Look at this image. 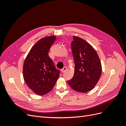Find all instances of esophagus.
I'll return each mask as SVG.
<instances>
[{
	"instance_id": "1",
	"label": "esophagus",
	"mask_w": 126,
	"mask_h": 126,
	"mask_svg": "<svg viewBox=\"0 0 126 126\" xmlns=\"http://www.w3.org/2000/svg\"><path fill=\"white\" fill-rule=\"evenodd\" d=\"M66 70H67V67H63V69L62 70V72H64Z\"/></svg>"
}]
</instances>
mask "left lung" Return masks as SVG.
<instances>
[{
	"instance_id": "1",
	"label": "left lung",
	"mask_w": 126,
	"mask_h": 126,
	"mask_svg": "<svg viewBox=\"0 0 126 126\" xmlns=\"http://www.w3.org/2000/svg\"><path fill=\"white\" fill-rule=\"evenodd\" d=\"M71 50L75 62L74 77L67 81L72 89L85 93L92 90L101 75L102 67L96 51L84 39L73 36Z\"/></svg>"
}]
</instances>
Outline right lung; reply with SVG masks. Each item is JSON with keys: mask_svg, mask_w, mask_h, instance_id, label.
I'll return each mask as SVG.
<instances>
[{"mask_svg": "<svg viewBox=\"0 0 126 126\" xmlns=\"http://www.w3.org/2000/svg\"><path fill=\"white\" fill-rule=\"evenodd\" d=\"M56 39L55 36L40 39L30 49L23 66L24 80L36 94L44 95L50 91L59 78L60 71L56 68L48 52Z\"/></svg>", "mask_w": 126, "mask_h": 126, "instance_id": "obj_1", "label": "right lung"}]
</instances>
